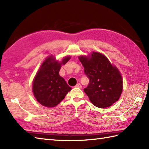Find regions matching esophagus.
Instances as JSON below:
<instances>
[{
	"mask_svg": "<svg viewBox=\"0 0 149 149\" xmlns=\"http://www.w3.org/2000/svg\"><path fill=\"white\" fill-rule=\"evenodd\" d=\"M75 87L79 88H82V86H81V84L80 83H78V84H77L76 85H75Z\"/></svg>",
	"mask_w": 149,
	"mask_h": 149,
	"instance_id": "obj_1",
	"label": "esophagus"
}]
</instances>
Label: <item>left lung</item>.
Returning <instances> with one entry per match:
<instances>
[{
	"instance_id": "obj_1",
	"label": "left lung",
	"mask_w": 149,
	"mask_h": 149,
	"mask_svg": "<svg viewBox=\"0 0 149 149\" xmlns=\"http://www.w3.org/2000/svg\"><path fill=\"white\" fill-rule=\"evenodd\" d=\"M84 74L90 79L84 89L90 101L96 107H107L119 99L123 90L121 74L106 57L99 52L91 56H79Z\"/></svg>"
}]
</instances>
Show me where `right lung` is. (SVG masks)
<instances>
[{
    "label": "right lung",
    "mask_w": 149,
    "mask_h": 149,
    "mask_svg": "<svg viewBox=\"0 0 149 149\" xmlns=\"http://www.w3.org/2000/svg\"><path fill=\"white\" fill-rule=\"evenodd\" d=\"M70 59V57L66 56L59 63L50 56L40 66L33 81V91L36 99L42 106H56L71 90V88L59 74L61 65L66 64Z\"/></svg>",
    "instance_id": "obj_1"
}]
</instances>
